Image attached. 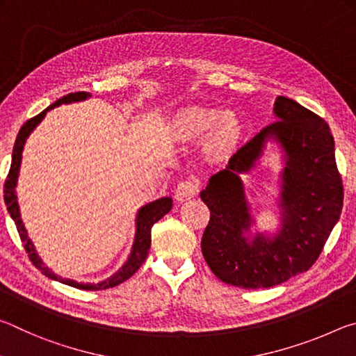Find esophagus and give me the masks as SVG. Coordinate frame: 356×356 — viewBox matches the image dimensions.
I'll use <instances>...</instances> for the list:
<instances>
[{
  "instance_id": "esophagus-1",
  "label": "esophagus",
  "mask_w": 356,
  "mask_h": 356,
  "mask_svg": "<svg viewBox=\"0 0 356 356\" xmlns=\"http://www.w3.org/2000/svg\"><path fill=\"white\" fill-rule=\"evenodd\" d=\"M197 191H200V180H197V179H185L177 185L174 196H176L177 201L184 202L186 200H191L193 196H196Z\"/></svg>"
}]
</instances>
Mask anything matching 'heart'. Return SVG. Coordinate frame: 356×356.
Wrapping results in <instances>:
<instances>
[{
	"label": "heart",
	"mask_w": 356,
	"mask_h": 356,
	"mask_svg": "<svg viewBox=\"0 0 356 356\" xmlns=\"http://www.w3.org/2000/svg\"><path fill=\"white\" fill-rule=\"evenodd\" d=\"M207 146L215 152H222L229 149L238 136V124L231 114L218 116L210 110H186L177 119V129L185 136H200L209 127Z\"/></svg>",
	"instance_id": "heart-1"
}]
</instances>
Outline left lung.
<instances>
[{"mask_svg":"<svg viewBox=\"0 0 356 356\" xmlns=\"http://www.w3.org/2000/svg\"><path fill=\"white\" fill-rule=\"evenodd\" d=\"M275 114L278 120L240 147L226 170L213 174L201 191L210 210L201 240L204 259L216 278L243 289L273 287L308 272L344 204L328 124L282 95L275 102ZM268 139L278 140L288 156L282 192L283 229L273 241L259 234L248 244L243 232L250 219L238 172L254 165Z\"/></svg>","mask_w":356,"mask_h":356,"instance_id":"8db88e82","label":"left lung"}]
</instances>
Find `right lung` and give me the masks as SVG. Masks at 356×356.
<instances>
[{
    "mask_svg": "<svg viewBox=\"0 0 356 356\" xmlns=\"http://www.w3.org/2000/svg\"><path fill=\"white\" fill-rule=\"evenodd\" d=\"M89 92H72L64 95L63 99L56 100L55 104L50 105L47 110L42 111L38 116L31 118L23 124V127L20 129L19 135H17V140L14 144V152H12V163H10V170L8 177H6L4 182V202L8 206V212L10 213L12 220L15 221L17 231L20 234V238L23 242V246L28 252L29 261L33 262L35 268H39L42 273L51 280H58L59 282H64V284L76 287V289H83V291H100V289H110L120 284V282L127 281L130 276H134L136 273V270L141 267L143 262L146 261V257L149 254V248H150V231H152V226L159 221L161 216H165L168 212H170L172 207V200L171 197H161L159 201H154L147 204L146 207H143L140 212H138V220H136V237H135V243L134 248H131V254L129 257V261L125 262L122 268L119 270L116 275H113L110 280H106L104 282H99V284H83V282H76L72 280H63L61 276H58L48 270L38 256V252L34 250V245L31 243V240L28 238L26 229L23 226L22 218H20V212H19V202H17V196H15V185H17V177H19V170H20V161H22V152H23V146H25V141L28 135L34 130L35 125H38L44 116L47 114L48 110L51 108L59 106L61 104H70V102H80L89 97Z\"/></svg>",
    "mask_w": 356,
    "mask_h": 356,
    "instance_id": "right-lung-1",
    "label": "right lung"
}]
</instances>
